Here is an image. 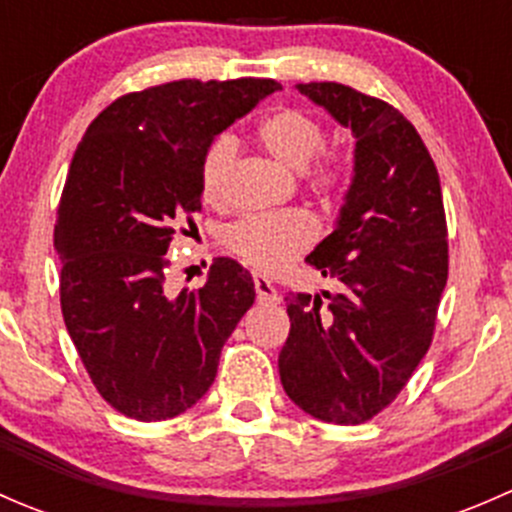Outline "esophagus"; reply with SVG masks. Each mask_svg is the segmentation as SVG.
<instances>
[{"label":"esophagus","mask_w":512,"mask_h":512,"mask_svg":"<svg viewBox=\"0 0 512 512\" xmlns=\"http://www.w3.org/2000/svg\"><path fill=\"white\" fill-rule=\"evenodd\" d=\"M252 282H255V292L260 302H270V304L280 302V294H277V289L272 285L270 277H265L262 272H255V275H252Z\"/></svg>","instance_id":"34e87169"}]
</instances>
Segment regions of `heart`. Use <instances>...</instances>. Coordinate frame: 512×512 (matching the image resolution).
<instances>
[{"label":"heart","instance_id":"b5f03b06","mask_svg":"<svg viewBox=\"0 0 512 512\" xmlns=\"http://www.w3.org/2000/svg\"><path fill=\"white\" fill-rule=\"evenodd\" d=\"M257 138L277 163L292 170H304L324 148L327 133L312 113L285 106L262 118L257 126ZM235 156L237 146L230 136H218L205 151L200 163V195L208 203H223L227 175ZM307 188L324 200L339 198L349 188L347 160L337 153H320V158L307 170ZM314 237H317V223L304 210L247 215L223 230L227 250L257 270H277L287 265L312 245Z\"/></svg>","mask_w":512,"mask_h":512}]
</instances>
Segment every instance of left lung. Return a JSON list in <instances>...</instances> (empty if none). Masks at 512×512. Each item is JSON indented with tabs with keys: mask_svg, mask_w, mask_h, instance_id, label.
<instances>
[{
	"mask_svg": "<svg viewBox=\"0 0 512 512\" xmlns=\"http://www.w3.org/2000/svg\"><path fill=\"white\" fill-rule=\"evenodd\" d=\"M356 138L354 180L339 223L307 262L339 294H287L280 352L287 396L339 426L386 409L409 384L436 332L448 280V227L436 163L391 103L337 81L297 84Z\"/></svg>",
	"mask_w": 512,
	"mask_h": 512,
	"instance_id": "obj_1",
	"label": "left lung"
}]
</instances>
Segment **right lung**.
<instances>
[{
  "label": "right lung",
  "instance_id": "right-lung-1",
  "mask_svg": "<svg viewBox=\"0 0 512 512\" xmlns=\"http://www.w3.org/2000/svg\"><path fill=\"white\" fill-rule=\"evenodd\" d=\"M272 79H180L103 108L71 158L56 210L61 314L96 391L123 416L165 421L195 404L255 302L252 275L218 257L203 287L170 294V240L200 210V163Z\"/></svg>",
  "mask_w": 512,
  "mask_h": 512
}]
</instances>
